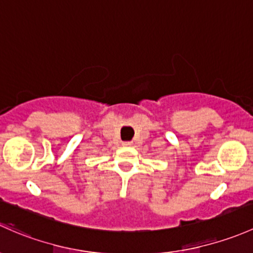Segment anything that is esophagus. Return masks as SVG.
Segmentation results:
<instances>
[{
  "label": "esophagus",
  "mask_w": 253,
  "mask_h": 253,
  "mask_svg": "<svg viewBox=\"0 0 253 253\" xmlns=\"http://www.w3.org/2000/svg\"><path fill=\"white\" fill-rule=\"evenodd\" d=\"M132 145V142H130V141H124L123 142V146H131Z\"/></svg>",
  "instance_id": "1"
}]
</instances>
